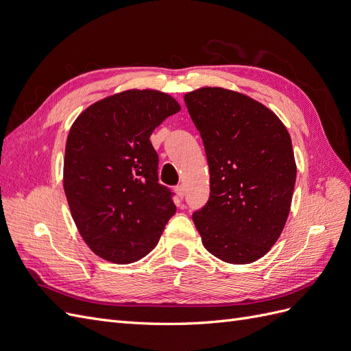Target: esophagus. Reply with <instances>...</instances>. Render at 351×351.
<instances>
[{
    "instance_id": "obj_1",
    "label": "esophagus",
    "mask_w": 351,
    "mask_h": 351,
    "mask_svg": "<svg viewBox=\"0 0 351 351\" xmlns=\"http://www.w3.org/2000/svg\"><path fill=\"white\" fill-rule=\"evenodd\" d=\"M176 193H177V196H178L180 199H183V197L186 196V190H184V186H182V184L177 186V187H176Z\"/></svg>"
}]
</instances>
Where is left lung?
Here are the masks:
<instances>
[{
  "instance_id": "8db88e82",
  "label": "left lung",
  "mask_w": 351,
  "mask_h": 351,
  "mask_svg": "<svg viewBox=\"0 0 351 351\" xmlns=\"http://www.w3.org/2000/svg\"><path fill=\"white\" fill-rule=\"evenodd\" d=\"M204 141L210 196L193 214L205 249L244 265L267 254L290 214L297 167L291 137L275 112L240 92L184 95Z\"/></svg>"
}]
</instances>
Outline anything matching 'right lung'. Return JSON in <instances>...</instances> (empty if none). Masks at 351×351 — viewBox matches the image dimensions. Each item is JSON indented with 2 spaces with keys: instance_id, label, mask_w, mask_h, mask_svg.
Masks as SVG:
<instances>
[{
  "instance_id": "obj_1",
  "label": "right lung",
  "mask_w": 351,
  "mask_h": 351,
  "mask_svg": "<svg viewBox=\"0 0 351 351\" xmlns=\"http://www.w3.org/2000/svg\"><path fill=\"white\" fill-rule=\"evenodd\" d=\"M180 110L164 92L130 89L92 104L74 120L62 184L74 224L99 258L119 265L142 259L176 214L171 192L158 183L149 137Z\"/></svg>"
}]
</instances>
